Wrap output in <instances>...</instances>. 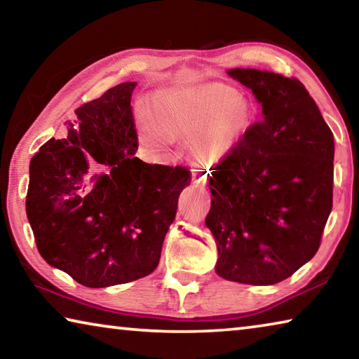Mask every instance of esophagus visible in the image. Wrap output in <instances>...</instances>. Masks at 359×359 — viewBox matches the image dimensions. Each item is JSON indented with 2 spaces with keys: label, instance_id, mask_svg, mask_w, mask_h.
Segmentation results:
<instances>
[{
  "label": "esophagus",
  "instance_id": "obj_1",
  "mask_svg": "<svg viewBox=\"0 0 359 359\" xmlns=\"http://www.w3.org/2000/svg\"><path fill=\"white\" fill-rule=\"evenodd\" d=\"M191 184L194 187H204L205 184H208V174H204L201 171H193Z\"/></svg>",
  "mask_w": 359,
  "mask_h": 359
}]
</instances>
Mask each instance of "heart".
Returning a JSON list of instances; mask_svg holds the SVG:
<instances>
[{
  "instance_id": "obj_1",
  "label": "heart",
  "mask_w": 359,
  "mask_h": 359,
  "mask_svg": "<svg viewBox=\"0 0 359 359\" xmlns=\"http://www.w3.org/2000/svg\"><path fill=\"white\" fill-rule=\"evenodd\" d=\"M252 106L224 83L158 90L149 120L139 117V135L147 147L165 141H188L198 166L215 168L239 147L252 123Z\"/></svg>"
}]
</instances>
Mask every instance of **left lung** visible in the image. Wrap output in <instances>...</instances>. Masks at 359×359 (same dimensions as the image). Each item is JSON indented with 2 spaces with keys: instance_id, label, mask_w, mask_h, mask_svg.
Segmentation results:
<instances>
[{
  "instance_id": "obj_1",
  "label": "left lung",
  "mask_w": 359,
  "mask_h": 359,
  "mask_svg": "<svg viewBox=\"0 0 359 359\" xmlns=\"http://www.w3.org/2000/svg\"><path fill=\"white\" fill-rule=\"evenodd\" d=\"M263 118L215 166L205 226L215 272L231 282L274 285L313 258L332 209L334 136L297 79L236 68Z\"/></svg>"
}]
</instances>
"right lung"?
Returning a JSON list of instances; mask_svg holds the SVG:
<instances>
[{"mask_svg": "<svg viewBox=\"0 0 359 359\" xmlns=\"http://www.w3.org/2000/svg\"><path fill=\"white\" fill-rule=\"evenodd\" d=\"M123 82L65 123L29 161L27 217L41 257L88 288L155 271L190 171L139 160Z\"/></svg>", "mask_w": 359, "mask_h": 359, "instance_id": "right-lung-1", "label": "right lung"}]
</instances>
